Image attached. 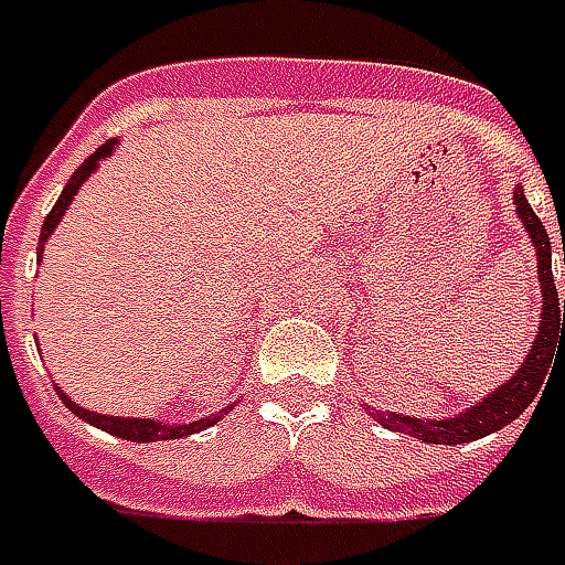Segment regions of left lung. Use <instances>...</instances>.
Here are the masks:
<instances>
[{
	"mask_svg": "<svg viewBox=\"0 0 565 565\" xmlns=\"http://www.w3.org/2000/svg\"><path fill=\"white\" fill-rule=\"evenodd\" d=\"M516 201V213L523 218L525 232L535 244V256H539V281L541 297H544V312H541L539 337L535 347L529 349L523 367L516 371V377L508 380L504 386H498L489 398H482L470 412L448 417V420H417V417H402V414H383L371 412L377 417V424L395 433H408L414 439H424L433 445H460L482 439L494 429H504L513 424L520 414L535 402V395H544V380H551L554 367L565 364V299L559 309V297H556L554 268H551V237L547 228L541 225L535 210L525 201L523 188H516L513 194ZM563 263H565V241H563Z\"/></svg>",
	"mask_w": 565,
	"mask_h": 565,
	"instance_id": "1",
	"label": "left lung"
}]
</instances>
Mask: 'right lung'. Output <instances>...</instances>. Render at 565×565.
Returning a JSON list of instances; mask_svg holds the SVG:
<instances>
[{"instance_id":"add662e5","label":"right lung","mask_w":565,"mask_h":565,"mask_svg":"<svg viewBox=\"0 0 565 565\" xmlns=\"http://www.w3.org/2000/svg\"><path fill=\"white\" fill-rule=\"evenodd\" d=\"M114 151V141H105L98 151L92 153V157H86V163H79L76 167V172L71 175V182L64 185V191H61V198H57V203L52 206V213L45 216V225H42V234H40V250L45 247V237L52 234V228H55L57 222H61V216H64V210L71 206L73 194L79 191V185L89 179V172L98 167V160L102 157H107V153ZM55 393L61 395V402L71 408L79 420H86V424H92V427L105 429V433H114V436H120V439H129V443H163V439H179V436H191V433H198V429L203 427H213L218 417H222V412L213 414V417H206V420H194V424H179V427H167V424H157V420H136V417H105V414H95V412H86V408H79L76 402H71L67 395L61 393L55 386ZM228 412V408H225Z\"/></svg>"}]
</instances>
